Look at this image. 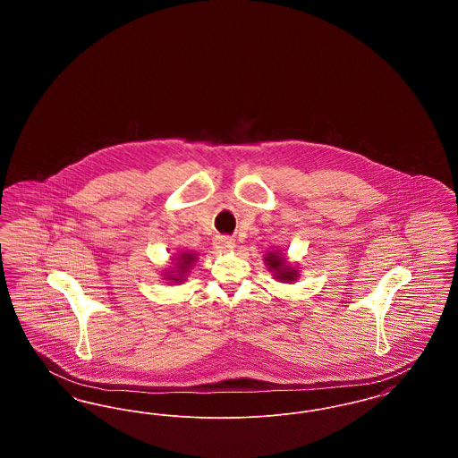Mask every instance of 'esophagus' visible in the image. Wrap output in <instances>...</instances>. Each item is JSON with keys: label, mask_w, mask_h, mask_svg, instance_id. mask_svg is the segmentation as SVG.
Segmentation results:
<instances>
[{"label": "esophagus", "mask_w": 458, "mask_h": 458, "mask_svg": "<svg viewBox=\"0 0 458 458\" xmlns=\"http://www.w3.org/2000/svg\"><path fill=\"white\" fill-rule=\"evenodd\" d=\"M215 247L218 249L219 252H230V250L235 249V240L221 235V237L215 239Z\"/></svg>", "instance_id": "1"}]
</instances>
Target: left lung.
I'll return each instance as SVG.
<instances>
[{"instance_id":"1","label":"left lung","mask_w":458,"mask_h":458,"mask_svg":"<svg viewBox=\"0 0 458 458\" xmlns=\"http://www.w3.org/2000/svg\"><path fill=\"white\" fill-rule=\"evenodd\" d=\"M264 261H266V266L269 267V271L275 273L276 280H280V282H295L297 280L299 271L293 266L286 264L284 256H282V254L269 252V254H266Z\"/></svg>"}]
</instances>
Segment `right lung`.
Wrapping results in <instances>:
<instances>
[{
  "instance_id": "obj_1",
  "label": "right lung",
  "mask_w": 458,
  "mask_h": 458,
  "mask_svg": "<svg viewBox=\"0 0 458 458\" xmlns=\"http://www.w3.org/2000/svg\"><path fill=\"white\" fill-rule=\"evenodd\" d=\"M196 254H191V252H182L178 254L176 258H174V267H172V271H166L165 273V280L172 282V284H182L185 282V275L189 273V267L192 266V262L196 261Z\"/></svg>"
}]
</instances>
